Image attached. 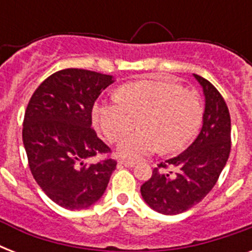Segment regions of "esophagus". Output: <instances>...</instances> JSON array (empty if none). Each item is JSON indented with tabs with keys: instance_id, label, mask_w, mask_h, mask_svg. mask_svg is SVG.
Here are the masks:
<instances>
[{
	"instance_id": "34e87169",
	"label": "esophagus",
	"mask_w": 252,
	"mask_h": 252,
	"mask_svg": "<svg viewBox=\"0 0 252 252\" xmlns=\"http://www.w3.org/2000/svg\"><path fill=\"white\" fill-rule=\"evenodd\" d=\"M119 166H123V167H133L134 166V162L132 161H123V159H120V161L118 162Z\"/></svg>"
}]
</instances>
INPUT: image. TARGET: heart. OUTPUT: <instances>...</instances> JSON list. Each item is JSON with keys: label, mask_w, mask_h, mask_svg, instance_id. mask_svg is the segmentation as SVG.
Here are the masks:
<instances>
[{"label": "heart", "mask_w": 252, "mask_h": 252, "mask_svg": "<svg viewBox=\"0 0 252 252\" xmlns=\"http://www.w3.org/2000/svg\"><path fill=\"white\" fill-rule=\"evenodd\" d=\"M203 107L193 91L174 82L142 80L123 85L118 98L99 100L93 107V123L108 142L118 141L139 120L140 130L118 144L119 157L136 161L154 153H176L195 137Z\"/></svg>", "instance_id": "b5f03b06"}]
</instances>
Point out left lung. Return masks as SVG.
<instances>
[{
	"label": "left lung",
	"mask_w": 252,
	"mask_h": 252,
	"mask_svg": "<svg viewBox=\"0 0 252 252\" xmlns=\"http://www.w3.org/2000/svg\"><path fill=\"white\" fill-rule=\"evenodd\" d=\"M193 77L205 98L200 133L183 153L158 165L175 168V174L156 167L152 178L141 186L144 201L162 215H179L199 204L215 187L230 154L231 124L226 103L209 81L197 74Z\"/></svg>",
	"instance_id": "left-lung-1"
}]
</instances>
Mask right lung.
<instances>
[{
	"instance_id": "right-lung-1",
	"label": "right lung",
	"mask_w": 252,
	"mask_h": 252,
	"mask_svg": "<svg viewBox=\"0 0 252 252\" xmlns=\"http://www.w3.org/2000/svg\"><path fill=\"white\" fill-rule=\"evenodd\" d=\"M112 76L85 69L53 73L31 96L23 120V145L33 179L57 205L78 211L106 191L116 161H85L110 148L91 128L95 100Z\"/></svg>"
}]
</instances>
